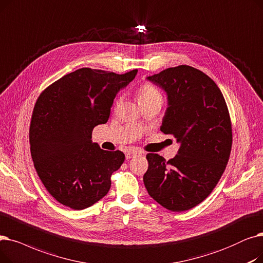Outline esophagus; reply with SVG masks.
I'll return each mask as SVG.
<instances>
[{
  "label": "esophagus",
  "mask_w": 263,
  "mask_h": 263,
  "mask_svg": "<svg viewBox=\"0 0 263 263\" xmlns=\"http://www.w3.org/2000/svg\"><path fill=\"white\" fill-rule=\"evenodd\" d=\"M137 154H140L139 153V151H136V149H132V151H128L127 153H126V159H130V158H133L134 156H136Z\"/></svg>",
  "instance_id": "34e87169"
}]
</instances>
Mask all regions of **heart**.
Listing matches in <instances>:
<instances>
[{
    "mask_svg": "<svg viewBox=\"0 0 263 263\" xmlns=\"http://www.w3.org/2000/svg\"><path fill=\"white\" fill-rule=\"evenodd\" d=\"M138 99L140 104L145 102H151V101L162 102V96L155 86H153L149 83H143L138 90ZM120 102H121V98H118L117 104H119Z\"/></svg>",
    "mask_w": 263,
    "mask_h": 263,
    "instance_id": "obj_1",
    "label": "heart"
}]
</instances>
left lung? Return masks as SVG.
Instances as JSON below:
<instances>
[{"label": "left lung", "mask_w": 263, "mask_h": 263, "mask_svg": "<svg viewBox=\"0 0 263 263\" xmlns=\"http://www.w3.org/2000/svg\"><path fill=\"white\" fill-rule=\"evenodd\" d=\"M168 96L160 130L180 143L176 157L148 153L145 189L164 208H195L212 193L228 164L232 127L219 87L208 74L189 65L170 67L147 77Z\"/></svg>", "instance_id": "8db88e82"}]
</instances>
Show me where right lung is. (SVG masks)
Masks as SVG:
<instances>
[{"label":"right lung","mask_w":263,"mask_h":263,"mask_svg":"<svg viewBox=\"0 0 263 263\" xmlns=\"http://www.w3.org/2000/svg\"><path fill=\"white\" fill-rule=\"evenodd\" d=\"M137 71L118 74L80 68L37 98L30 125L31 155L46 190L63 205L83 210L108 194L112 173L125 155L93 143L92 132L107 123L116 95Z\"/></svg>","instance_id":"1"}]
</instances>
